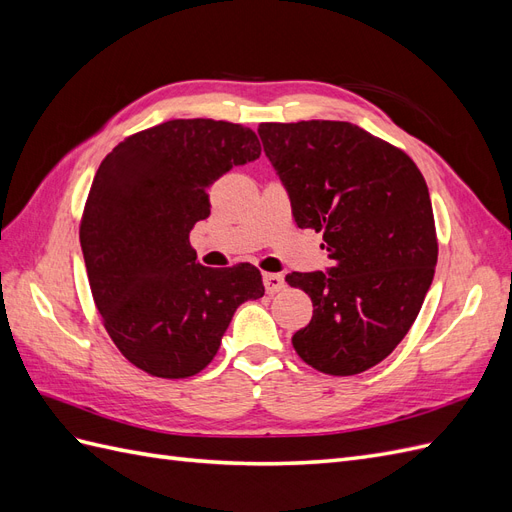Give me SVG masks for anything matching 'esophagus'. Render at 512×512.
<instances>
[{"instance_id":"esophagus-1","label":"esophagus","mask_w":512,"mask_h":512,"mask_svg":"<svg viewBox=\"0 0 512 512\" xmlns=\"http://www.w3.org/2000/svg\"><path fill=\"white\" fill-rule=\"evenodd\" d=\"M262 282H265L269 294H275L284 288V277L280 273H262Z\"/></svg>"}]
</instances>
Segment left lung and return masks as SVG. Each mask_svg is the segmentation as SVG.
Here are the masks:
<instances>
[{
	"instance_id": "left-lung-1",
	"label": "left lung",
	"mask_w": 512,
	"mask_h": 512,
	"mask_svg": "<svg viewBox=\"0 0 512 512\" xmlns=\"http://www.w3.org/2000/svg\"><path fill=\"white\" fill-rule=\"evenodd\" d=\"M258 134L294 222L322 230L331 260L286 275L314 303L292 346L322 374H361L406 337L431 286L438 241L427 183L404 151L348 121L260 123Z\"/></svg>"
}]
</instances>
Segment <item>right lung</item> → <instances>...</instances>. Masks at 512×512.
<instances>
[{
    "label": "right lung",
    "instance_id": "obj_1",
    "mask_svg": "<svg viewBox=\"0 0 512 512\" xmlns=\"http://www.w3.org/2000/svg\"><path fill=\"white\" fill-rule=\"evenodd\" d=\"M258 158L250 128L173 119L126 138L100 164L81 224L89 286L115 346L147 374H198L237 307L265 294L256 267L209 269L190 245L211 213L207 190Z\"/></svg>",
    "mask_w": 512,
    "mask_h": 512
}]
</instances>
